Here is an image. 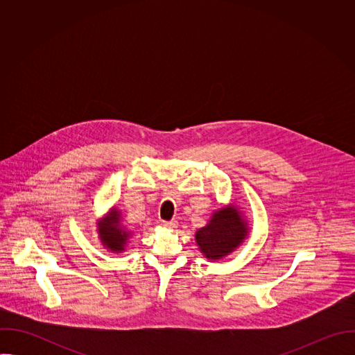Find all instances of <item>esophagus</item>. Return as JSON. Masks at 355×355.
<instances>
[{
    "mask_svg": "<svg viewBox=\"0 0 355 355\" xmlns=\"http://www.w3.org/2000/svg\"><path fill=\"white\" fill-rule=\"evenodd\" d=\"M163 225H164L166 227H168V229H174V227H177V222H175V220H170V222H163Z\"/></svg>",
    "mask_w": 355,
    "mask_h": 355,
    "instance_id": "1",
    "label": "esophagus"
}]
</instances>
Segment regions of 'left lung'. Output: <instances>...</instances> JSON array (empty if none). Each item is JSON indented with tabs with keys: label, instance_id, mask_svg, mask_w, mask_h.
I'll return each mask as SVG.
<instances>
[{
	"label": "left lung",
	"instance_id": "8db88e82",
	"mask_svg": "<svg viewBox=\"0 0 355 355\" xmlns=\"http://www.w3.org/2000/svg\"><path fill=\"white\" fill-rule=\"evenodd\" d=\"M245 225L240 212L223 208L214 214L212 220L205 227L196 232L195 239L207 259L219 260L243 241L247 233Z\"/></svg>",
	"mask_w": 355,
	"mask_h": 355
}]
</instances>
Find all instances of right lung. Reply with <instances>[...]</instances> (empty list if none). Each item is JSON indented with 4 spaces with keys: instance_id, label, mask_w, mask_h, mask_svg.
Listing matches in <instances>:
<instances>
[{
    "instance_id": "1",
    "label": "right lung",
    "mask_w": 355,
    "mask_h": 355,
    "mask_svg": "<svg viewBox=\"0 0 355 355\" xmlns=\"http://www.w3.org/2000/svg\"><path fill=\"white\" fill-rule=\"evenodd\" d=\"M101 241L112 251H122L129 237V233L119 225V215L115 209L105 218V222L98 226Z\"/></svg>"
}]
</instances>
